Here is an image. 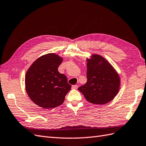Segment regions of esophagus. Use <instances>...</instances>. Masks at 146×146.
Segmentation results:
<instances>
[{
	"instance_id": "esophagus-1",
	"label": "esophagus",
	"mask_w": 146,
	"mask_h": 146,
	"mask_svg": "<svg viewBox=\"0 0 146 146\" xmlns=\"http://www.w3.org/2000/svg\"><path fill=\"white\" fill-rule=\"evenodd\" d=\"M78 85H73L72 86V89H74V90H76V89H77L78 88Z\"/></svg>"
}]
</instances>
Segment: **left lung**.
I'll use <instances>...</instances> for the list:
<instances>
[{
	"label": "left lung",
	"instance_id": "8db88e82",
	"mask_svg": "<svg viewBox=\"0 0 146 146\" xmlns=\"http://www.w3.org/2000/svg\"><path fill=\"white\" fill-rule=\"evenodd\" d=\"M87 62V82L79 87L78 90L91 103H109L119 91V74L106 59L99 55H93Z\"/></svg>",
	"mask_w": 146,
	"mask_h": 146
}]
</instances>
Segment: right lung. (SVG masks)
<instances>
[{
    "label": "right lung",
    "mask_w": 146,
    "mask_h": 146,
    "mask_svg": "<svg viewBox=\"0 0 146 146\" xmlns=\"http://www.w3.org/2000/svg\"><path fill=\"white\" fill-rule=\"evenodd\" d=\"M62 61L56 54L48 53L36 60L27 70L26 91L30 100L40 107L52 109L59 106L71 90L66 76L58 71Z\"/></svg>",
    "instance_id": "obj_1"
}]
</instances>
